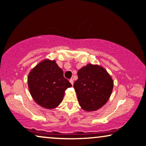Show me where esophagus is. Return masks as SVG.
Returning <instances> with one entry per match:
<instances>
[{"mask_svg":"<svg viewBox=\"0 0 146 146\" xmlns=\"http://www.w3.org/2000/svg\"><path fill=\"white\" fill-rule=\"evenodd\" d=\"M70 82L71 83V84H72V85H73V84H74V80H73V79H70Z\"/></svg>","mask_w":146,"mask_h":146,"instance_id":"34e87169","label":"esophagus"}]
</instances>
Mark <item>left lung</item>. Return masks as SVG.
Returning a JSON list of instances; mask_svg holds the SVG:
<instances>
[{
    "label": "left lung",
    "mask_w": 146,
    "mask_h": 146,
    "mask_svg": "<svg viewBox=\"0 0 146 146\" xmlns=\"http://www.w3.org/2000/svg\"><path fill=\"white\" fill-rule=\"evenodd\" d=\"M74 84L80 106L84 110L96 111L107 102L112 92L113 82L103 67L87 64L78 72Z\"/></svg>",
    "instance_id": "obj_1"
}]
</instances>
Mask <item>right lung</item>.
Segmentation results:
<instances>
[{"label":"right lung","mask_w":146,"mask_h":146,"mask_svg":"<svg viewBox=\"0 0 146 146\" xmlns=\"http://www.w3.org/2000/svg\"><path fill=\"white\" fill-rule=\"evenodd\" d=\"M28 85L34 100L47 109L56 108L62 101L66 90L72 86L56 61L48 59L40 62L30 72Z\"/></svg>","instance_id":"right-lung-1"}]
</instances>
